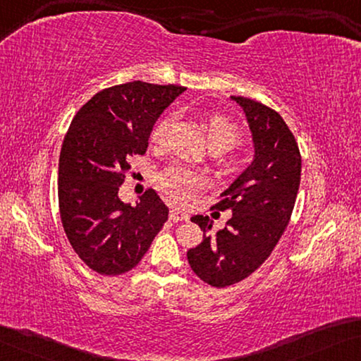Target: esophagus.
Listing matches in <instances>:
<instances>
[{
    "instance_id": "esophagus-1",
    "label": "esophagus",
    "mask_w": 361,
    "mask_h": 361,
    "mask_svg": "<svg viewBox=\"0 0 361 361\" xmlns=\"http://www.w3.org/2000/svg\"><path fill=\"white\" fill-rule=\"evenodd\" d=\"M169 219L173 221V223H179V221H187L188 214H185L184 212H180L179 208H173L169 212Z\"/></svg>"
}]
</instances>
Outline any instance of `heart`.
Returning a JSON list of instances; mask_svg holds the SVG:
<instances>
[{
  "label": "heart",
  "instance_id": "obj_1",
  "mask_svg": "<svg viewBox=\"0 0 361 361\" xmlns=\"http://www.w3.org/2000/svg\"><path fill=\"white\" fill-rule=\"evenodd\" d=\"M168 129L169 118L158 121V124L154 126L152 132V140L157 143L163 142ZM203 129L207 132L209 147H221L227 152V149L235 147L240 142V130H238V127L231 119L224 118V116H208L203 121ZM202 177L184 168H169L159 176V185L171 198L177 200V202H185L187 198H190L193 190H197L202 185Z\"/></svg>",
  "mask_w": 361,
  "mask_h": 361
}]
</instances>
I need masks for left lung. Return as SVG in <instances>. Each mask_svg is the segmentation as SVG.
<instances>
[{"instance_id":"1","label":"left lung","mask_w":361,"mask_h":361,"mask_svg":"<svg viewBox=\"0 0 361 361\" xmlns=\"http://www.w3.org/2000/svg\"><path fill=\"white\" fill-rule=\"evenodd\" d=\"M231 99L245 113L253 159L216 203V209L232 212L224 229L207 234L213 221L193 216L203 240L187 252L193 273L213 287L240 282L266 262L289 224L302 171L295 137L279 113L250 98Z\"/></svg>"}]
</instances>
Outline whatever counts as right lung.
Listing matches in <instances>:
<instances>
[{
  "label": "right lung",
  "instance_id": "add662e5",
  "mask_svg": "<svg viewBox=\"0 0 361 361\" xmlns=\"http://www.w3.org/2000/svg\"><path fill=\"white\" fill-rule=\"evenodd\" d=\"M184 90L127 82L97 93L72 119L59 154V213L74 252L99 274L135 268L168 221L153 188L135 207L118 192L130 169L127 159L147 152L154 123Z\"/></svg>",
  "mask_w": 361,
  "mask_h": 361
}]
</instances>
